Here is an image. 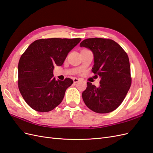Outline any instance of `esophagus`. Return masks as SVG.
I'll return each mask as SVG.
<instances>
[{
	"mask_svg": "<svg viewBox=\"0 0 153 153\" xmlns=\"http://www.w3.org/2000/svg\"><path fill=\"white\" fill-rule=\"evenodd\" d=\"M79 81V79H77V78H74V79H73V81H74V83H77V82L78 81Z\"/></svg>",
	"mask_w": 153,
	"mask_h": 153,
	"instance_id": "esophagus-1",
	"label": "esophagus"
}]
</instances>
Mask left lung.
Wrapping results in <instances>:
<instances>
[{
    "label": "left lung",
    "instance_id": "8db88e82",
    "mask_svg": "<svg viewBox=\"0 0 153 153\" xmlns=\"http://www.w3.org/2000/svg\"><path fill=\"white\" fill-rule=\"evenodd\" d=\"M81 47L91 50L94 57L92 72L100 77L98 87L87 83L82 93L85 105L92 111L105 114L114 111L123 102L131 87L129 59L123 49L111 39H85Z\"/></svg>",
    "mask_w": 153,
    "mask_h": 153
}]
</instances>
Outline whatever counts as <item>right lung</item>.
<instances>
[{
	"label": "right lung",
	"instance_id": "right-lung-1",
	"mask_svg": "<svg viewBox=\"0 0 153 153\" xmlns=\"http://www.w3.org/2000/svg\"><path fill=\"white\" fill-rule=\"evenodd\" d=\"M81 38L42 39L32 42L18 65V85L26 103L35 111L49 112L63 100L72 79L56 80L54 66L62 65L68 53Z\"/></svg>",
	"mask_w": 153,
	"mask_h": 153
}]
</instances>
